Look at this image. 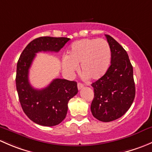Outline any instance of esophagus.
<instances>
[{"mask_svg":"<svg viewBox=\"0 0 152 152\" xmlns=\"http://www.w3.org/2000/svg\"><path fill=\"white\" fill-rule=\"evenodd\" d=\"M77 87H78V89H79V90H81V89L83 88V87H84V85H83V84L80 83V82H79V83H78V85H77Z\"/></svg>","mask_w":152,"mask_h":152,"instance_id":"1","label":"esophagus"}]
</instances>
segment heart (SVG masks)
Segmentation results:
<instances>
[{"label":"heart","instance_id":"b5f03b06","mask_svg":"<svg viewBox=\"0 0 152 152\" xmlns=\"http://www.w3.org/2000/svg\"><path fill=\"white\" fill-rule=\"evenodd\" d=\"M111 49L108 42L103 39H82L70 45L62 67L68 74L78 70L85 77L97 80L107 73L111 62Z\"/></svg>","mask_w":152,"mask_h":152}]
</instances>
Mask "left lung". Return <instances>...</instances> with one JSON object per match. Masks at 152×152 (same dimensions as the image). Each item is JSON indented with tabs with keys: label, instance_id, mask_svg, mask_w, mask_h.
I'll return each mask as SVG.
<instances>
[{
	"label": "left lung",
	"instance_id": "1",
	"mask_svg": "<svg viewBox=\"0 0 152 152\" xmlns=\"http://www.w3.org/2000/svg\"><path fill=\"white\" fill-rule=\"evenodd\" d=\"M111 49V65L107 73L92 84L94 98L91 113L99 121L110 122L124 115L135 96L133 67L126 51L110 35H105Z\"/></svg>",
	"mask_w": 152,
	"mask_h": 152
}]
</instances>
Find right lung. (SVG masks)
<instances>
[{"mask_svg": "<svg viewBox=\"0 0 152 152\" xmlns=\"http://www.w3.org/2000/svg\"><path fill=\"white\" fill-rule=\"evenodd\" d=\"M69 39L67 37H38L29 42L18 59L15 80L19 101L28 118L39 125L53 126L65 118L67 103L78 93L77 83L55 79L45 88L34 89L29 83V68L37 53L59 51Z\"/></svg>", "mask_w": 152, "mask_h": 152, "instance_id": "obj_1", "label": "right lung"}]
</instances>
